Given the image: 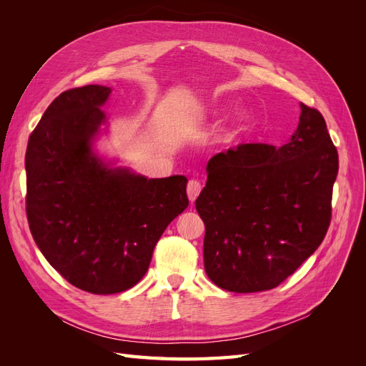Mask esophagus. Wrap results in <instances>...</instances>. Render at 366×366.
<instances>
[{"label":"esophagus","instance_id":"obj_1","mask_svg":"<svg viewBox=\"0 0 366 366\" xmlns=\"http://www.w3.org/2000/svg\"><path fill=\"white\" fill-rule=\"evenodd\" d=\"M202 192V184L198 180H189L187 183V197H189L191 202H195V198L198 197V194Z\"/></svg>","mask_w":366,"mask_h":366}]
</instances>
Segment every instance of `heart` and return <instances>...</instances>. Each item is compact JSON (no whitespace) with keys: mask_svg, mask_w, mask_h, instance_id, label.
Returning a JSON list of instances; mask_svg holds the SVG:
<instances>
[{"mask_svg":"<svg viewBox=\"0 0 366 366\" xmlns=\"http://www.w3.org/2000/svg\"><path fill=\"white\" fill-rule=\"evenodd\" d=\"M253 125H254V114L252 109H249V108L241 109V112H238L235 114L234 120H232L227 132L223 136V142L227 143V142H232L234 139L242 136L244 132L250 131V128Z\"/></svg>","mask_w":366,"mask_h":366,"instance_id":"1","label":"heart"}]
</instances>
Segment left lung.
<instances>
[{"instance_id": "obj_1", "label": "left lung", "mask_w": 366, "mask_h": 366, "mask_svg": "<svg viewBox=\"0 0 366 366\" xmlns=\"http://www.w3.org/2000/svg\"><path fill=\"white\" fill-rule=\"evenodd\" d=\"M206 171L195 207L206 227L204 270L219 289H274L324 241L339 159L317 109L301 104L285 145H239Z\"/></svg>"}]
</instances>
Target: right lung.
<instances>
[{"mask_svg":"<svg viewBox=\"0 0 366 366\" xmlns=\"http://www.w3.org/2000/svg\"><path fill=\"white\" fill-rule=\"evenodd\" d=\"M112 88L61 93L29 137L26 210L54 270L81 290L113 295L145 276L154 247L189 204L187 179H147L94 151Z\"/></svg>","mask_w":366,"mask_h":366,"instance_id":"add662e5","label":"right lung"}]
</instances>
